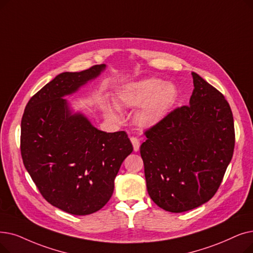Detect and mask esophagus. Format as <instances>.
Here are the masks:
<instances>
[{"label": "esophagus", "instance_id": "1", "mask_svg": "<svg viewBox=\"0 0 253 253\" xmlns=\"http://www.w3.org/2000/svg\"><path fill=\"white\" fill-rule=\"evenodd\" d=\"M130 140H131V142H132L134 151H135V152H137V151L139 150V146H140V141H139V139H138L137 137L132 136V137L130 138Z\"/></svg>", "mask_w": 253, "mask_h": 253}]
</instances>
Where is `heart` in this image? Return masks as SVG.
Segmentation results:
<instances>
[{"mask_svg": "<svg viewBox=\"0 0 253 253\" xmlns=\"http://www.w3.org/2000/svg\"><path fill=\"white\" fill-rule=\"evenodd\" d=\"M121 104L139 107L135 116L136 123L141 127H152L158 124L170 112L178 100V89L173 84L156 78H149L125 84L118 95ZM115 106L109 113L116 114Z\"/></svg>", "mask_w": 253, "mask_h": 253, "instance_id": "1", "label": "heart"}]
</instances>
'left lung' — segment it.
Wrapping results in <instances>:
<instances>
[{
  "label": "left lung",
  "instance_id": "left-lung-1",
  "mask_svg": "<svg viewBox=\"0 0 253 253\" xmlns=\"http://www.w3.org/2000/svg\"><path fill=\"white\" fill-rule=\"evenodd\" d=\"M189 105L170 112L146 130L140 146L152 201L171 213L210 201L232 160L235 128L224 96L192 72Z\"/></svg>",
  "mask_w": 253,
  "mask_h": 253
}]
</instances>
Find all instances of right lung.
<instances>
[{
	"label": "right lung",
	"mask_w": 253,
	"mask_h": 253,
	"mask_svg": "<svg viewBox=\"0 0 253 253\" xmlns=\"http://www.w3.org/2000/svg\"><path fill=\"white\" fill-rule=\"evenodd\" d=\"M105 67L57 75L31 98L21 119L26 169L50 205L73 215H89L105 206L121 164L133 151L125 131L98 130L83 114H72L63 98Z\"/></svg>",
	"instance_id": "1"
}]
</instances>
